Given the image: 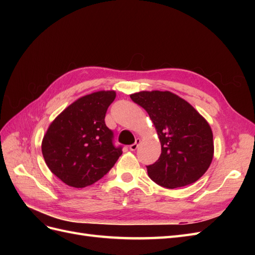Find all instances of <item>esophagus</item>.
I'll use <instances>...</instances> for the list:
<instances>
[{
    "mask_svg": "<svg viewBox=\"0 0 255 255\" xmlns=\"http://www.w3.org/2000/svg\"><path fill=\"white\" fill-rule=\"evenodd\" d=\"M140 141H141V140L139 139V138H137L136 141H135V143L130 144V145L128 146L129 150H130V151H136V150H137V148H138V145H139V143H140Z\"/></svg>",
    "mask_w": 255,
    "mask_h": 255,
    "instance_id": "obj_1",
    "label": "esophagus"
}]
</instances>
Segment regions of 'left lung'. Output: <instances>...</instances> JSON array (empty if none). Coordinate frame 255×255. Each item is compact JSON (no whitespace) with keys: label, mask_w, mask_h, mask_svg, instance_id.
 <instances>
[{"label":"left lung","mask_w":255,"mask_h":255,"mask_svg":"<svg viewBox=\"0 0 255 255\" xmlns=\"http://www.w3.org/2000/svg\"><path fill=\"white\" fill-rule=\"evenodd\" d=\"M129 97L149 114L160 141L159 158L146 166L151 180L170 189L198 181L214 156L208 122L170 91H139Z\"/></svg>","instance_id":"8db88e82"}]
</instances>
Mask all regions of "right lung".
Wrapping results in <instances>:
<instances>
[{
	"label": "right lung",
	"instance_id": "right-lung-1",
	"mask_svg": "<svg viewBox=\"0 0 255 255\" xmlns=\"http://www.w3.org/2000/svg\"><path fill=\"white\" fill-rule=\"evenodd\" d=\"M115 98L114 90L84 96L61 112L45 132L41 143L45 164L68 186L84 188L96 183L122 154L104 121Z\"/></svg>",
	"mask_w": 255,
	"mask_h": 255
}]
</instances>
